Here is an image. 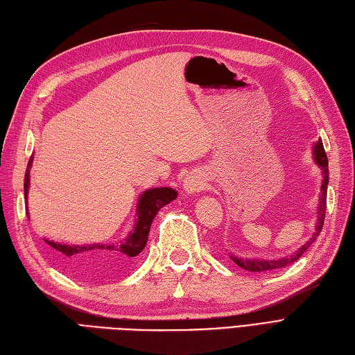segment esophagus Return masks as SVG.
<instances>
[{
    "instance_id": "obj_1",
    "label": "esophagus",
    "mask_w": 355,
    "mask_h": 355,
    "mask_svg": "<svg viewBox=\"0 0 355 355\" xmlns=\"http://www.w3.org/2000/svg\"><path fill=\"white\" fill-rule=\"evenodd\" d=\"M206 187V179L200 171H191L184 179V191L188 196H194Z\"/></svg>"
}]
</instances>
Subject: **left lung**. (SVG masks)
Returning <instances> with one entry per match:
<instances>
[{"mask_svg":"<svg viewBox=\"0 0 355 355\" xmlns=\"http://www.w3.org/2000/svg\"><path fill=\"white\" fill-rule=\"evenodd\" d=\"M312 158L313 162L321 168L322 173V182H321V194H320V203H318V212H317V223H315V232L312 237H309V241L304 245H302L297 251L288 254L286 257L282 258H273V260H267V258H241V257H232V260L241 266L242 269L254 272V273H260V272H270L281 269V267L288 266L294 261L299 260V258L308 251V248L315 242V239L318 237L321 233V228L324 225V216H325V205H327V185H329V159L327 155H325V150L322 146V140L320 139L317 143H313L312 146Z\"/></svg>","mask_w":355,"mask_h":355,"instance_id":"8db88e82","label":"left lung"}]
</instances>
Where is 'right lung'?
<instances>
[{"label": "right lung", "instance_id": "right-lung-1", "mask_svg": "<svg viewBox=\"0 0 355 355\" xmlns=\"http://www.w3.org/2000/svg\"><path fill=\"white\" fill-rule=\"evenodd\" d=\"M33 166V157L28 162L25 173L24 193L26 198L28 214V193H30V168ZM178 197V191L168 187L150 188L141 193L137 201L136 224L132 232L123 239L121 243H94V245H62L58 242L44 239V242L55 249L58 254L60 263L67 270L78 275L98 276L114 270L127 269L130 263L137 257L146 246L150 224L157 216L158 210L168 205Z\"/></svg>", "mask_w": 355, "mask_h": 355}]
</instances>
